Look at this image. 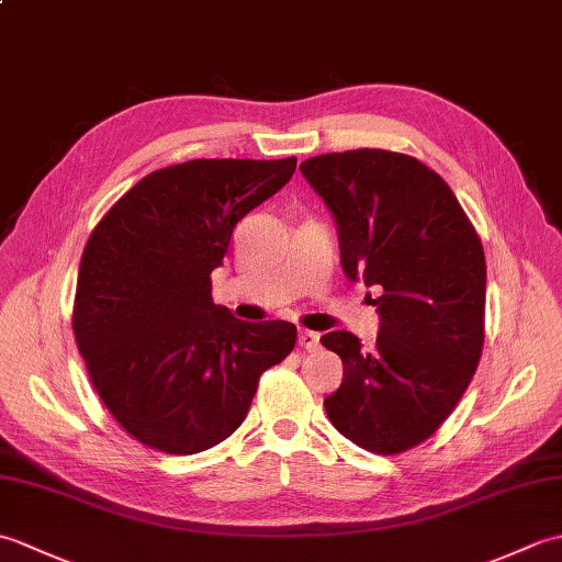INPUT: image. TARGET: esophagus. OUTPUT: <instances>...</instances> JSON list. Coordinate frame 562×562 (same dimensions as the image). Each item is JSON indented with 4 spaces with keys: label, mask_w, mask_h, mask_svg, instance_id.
<instances>
[{
    "label": "esophagus",
    "mask_w": 562,
    "mask_h": 562,
    "mask_svg": "<svg viewBox=\"0 0 562 562\" xmlns=\"http://www.w3.org/2000/svg\"><path fill=\"white\" fill-rule=\"evenodd\" d=\"M300 345L304 350H316L318 348V333H314V330H300Z\"/></svg>",
    "instance_id": "obj_1"
}]
</instances>
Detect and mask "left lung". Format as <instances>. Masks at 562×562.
Here are the masks:
<instances>
[{
    "label": "left lung",
    "mask_w": 562,
    "mask_h": 562,
    "mask_svg": "<svg viewBox=\"0 0 562 562\" xmlns=\"http://www.w3.org/2000/svg\"><path fill=\"white\" fill-rule=\"evenodd\" d=\"M300 169L338 224L348 280L384 290L372 348L348 330L321 338L342 360L328 420L367 451L413 449L457 408L481 360V238L445 178L408 154L333 151Z\"/></svg>",
    "instance_id": "left-lung-1"
}]
</instances>
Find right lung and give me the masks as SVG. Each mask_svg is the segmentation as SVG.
<instances>
[{
  "mask_svg": "<svg viewBox=\"0 0 562 562\" xmlns=\"http://www.w3.org/2000/svg\"><path fill=\"white\" fill-rule=\"evenodd\" d=\"M296 159H193L142 178L105 212L79 262L77 348L127 435L198 453L244 423L260 374L296 342L212 302L234 226L290 181Z\"/></svg>",
  "mask_w": 562,
  "mask_h": 562,
  "instance_id": "add662e5",
  "label": "right lung"
}]
</instances>
